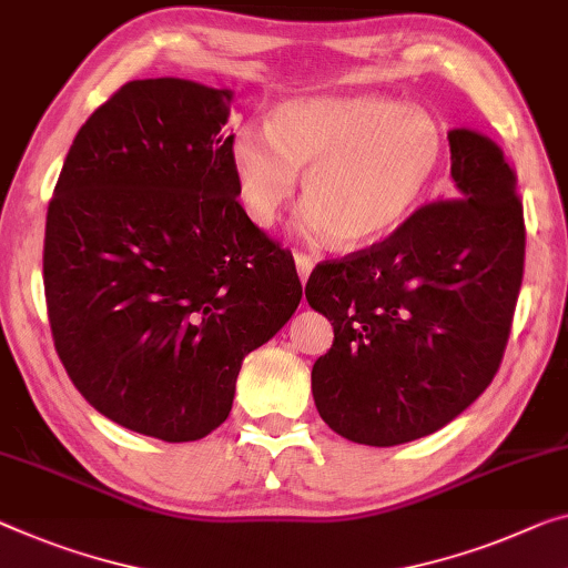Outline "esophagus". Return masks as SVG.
<instances>
[{"mask_svg": "<svg viewBox=\"0 0 568 568\" xmlns=\"http://www.w3.org/2000/svg\"><path fill=\"white\" fill-rule=\"evenodd\" d=\"M294 264H296V272H300L302 284H307V278H310L312 268H314V261H312V256H307V254H300V251H296V254H294Z\"/></svg>", "mask_w": 568, "mask_h": 568, "instance_id": "esophagus-1", "label": "esophagus"}]
</instances>
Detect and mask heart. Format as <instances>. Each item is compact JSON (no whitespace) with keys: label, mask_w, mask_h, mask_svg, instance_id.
Segmentation results:
<instances>
[{"label":"heart","mask_w":568,"mask_h":568,"mask_svg":"<svg viewBox=\"0 0 568 568\" xmlns=\"http://www.w3.org/2000/svg\"><path fill=\"white\" fill-rule=\"evenodd\" d=\"M447 156V132L432 111L386 95H310L274 109L268 129L243 124L229 160L243 211L272 225L304 172L296 229L371 246L394 233L429 193Z\"/></svg>","instance_id":"heart-1"}]
</instances>
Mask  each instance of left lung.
I'll return each instance as SVG.
<instances>
[{
	"label": "left lung",
	"mask_w": 568,
	"mask_h": 568,
	"mask_svg": "<svg viewBox=\"0 0 568 568\" xmlns=\"http://www.w3.org/2000/svg\"><path fill=\"white\" fill-rule=\"evenodd\" d=\"M447 136L455 197L317 264L304 286L335 329L312 368L314 406L355 444L394 447L447 426L490 386L508 345L526 258L516 172L490 136Z\"/></svg>",
	"instance_id": "obj_1"
}]
</instances>
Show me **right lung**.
<instances>
[{"mask_svg":"<svg viewBox=\"0 0 568 568\" xmlns=\"http://www.w3.org/2000/svg\"><path fill=\"white\" fill-rule=\"evenodd\" d=\"M231 101L182 78L121 85L75 134L48 205L60 361L95 412L162 442L229 418L243 357L302 300L292 254L239 203Z\"/></svg>","mask_w":568,"mask_h":568,"instance_id":"1","label":"right lung"}]
</instances>
